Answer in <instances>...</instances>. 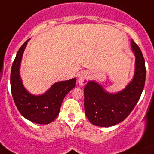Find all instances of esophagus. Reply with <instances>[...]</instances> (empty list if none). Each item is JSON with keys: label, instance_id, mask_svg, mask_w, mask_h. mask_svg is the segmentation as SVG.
I'll list each match as a JSON object with an SVG mask.
<instances>
[{"label": "esophagus", "instance_id": "1", "mask_svg": "<svg viewBox=\"0 0 154 154\" xmlns=\"http://www.w3.org/2000/svg\"><path fill=\"white\" fill-rule=\"evenodd\" d=\"M88 79L89 73L87 72H82L81 74L79 75V84L81 86L85 85H86V83L88 82Z\"/></svg>", "mask_w": 154, "mask_h": 154}]
</instances>
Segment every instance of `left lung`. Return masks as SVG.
Returning a JSON list of instances; mask_svg holds the SVG:
<instances>
[{"label":"left lung","mask_w":154,"mask_h":154,"mask_svg":"<svg viewBox=\"0 0 154 154\" xmlns=\"http://www.w3.org/2000/svg\"><path fill=\"white\" fill-rule=\"evenodd\" d=\"M131 45L135 56V70L133 79L125 89L108 93L94 81H89L85 87V112L93 125L109 127L122 122L140 99L145 84V61L138 45L133 40Z\"/></svg>","instance_id":"8db88e82"}]
</instances>
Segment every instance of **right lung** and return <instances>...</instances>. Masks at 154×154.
<instances>
[{"label": "right lung", "instance_id": "add662e5", "mask_svg": "<svg viewBox=\"0 0 154 154\" xmlns=\"http://www.w3.org/2000/svg\"><path fill=\"white\" fill-rule=\"evenodd\" d=\"M19 49L12 65L10 87L15 104L23 116L38 124H48L58 116L66 95L75 86L76 79L56 82L42 95H32L23 86L20 69L27 42Z\"/></svg>", "mask_w": 154, "mask_h": 154}]
</instances>
